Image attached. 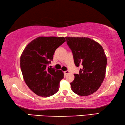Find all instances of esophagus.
<instances>
[{
    "label": "esophagus",
    "instance_id": "34e87169",
    "mask_svg": "<svg viewBox=\"0 0 125 125\" xmlns=\"http://www.w3.org/2000/svg\"><path fill=\"white\" fill-rule=\"evenodd\" d=\"M64 74H68L69 73V71H65L64 72Z\"/></svg>",
    "mask_w": 125,
    "mask_h": 125
}]
</instances>
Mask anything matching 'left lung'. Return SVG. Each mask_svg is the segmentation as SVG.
<instances>
[{
  "label": "left lung",
  "mask_w": 125,
  "mask_h": 125,
  "mask_svg": "<svg viewBox=\"0 0 125 125\" xmlns=\"http://www.w3.org/2000/svg\"><path fill=\"white\" fill-rule=\"evenodd\" d=\"M77 67L82 65L79 74H74L72 90L80 96L95 92L105 78L107 58L100 44L88 37H65Z\"/></svg>",
  "instance_id": "obj_1"
}]
</instances>
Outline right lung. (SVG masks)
Listing matches in <instances>:
<instances>
[{"mask_svg": "<svg viewBox=\"0 0 125 125\" xmlns=\"http://www.w3.org/2000/svg\"><path fill=\"white\" fill-rule=\"evenodd\" d=\"M64 37H39L28 44L20 57V68L28 87L37 95L50 96L58 91L64 74L48 67Z\"/></svg>", "mask_w": 125, "mask_h": 125, "instance_id": "right-lung-1", "label": "right lung"}]
</instances>
